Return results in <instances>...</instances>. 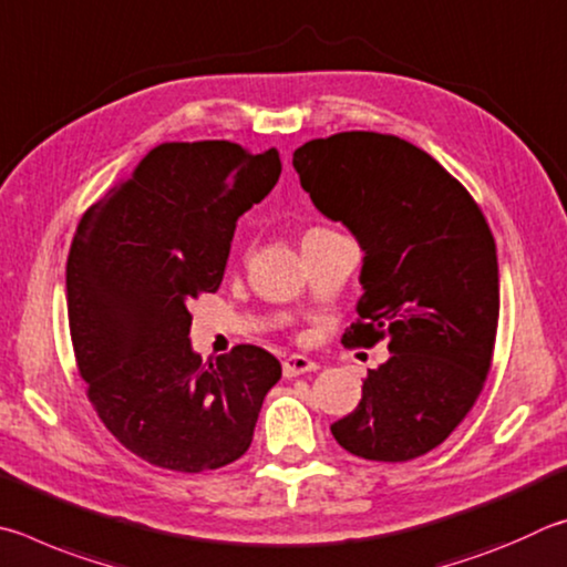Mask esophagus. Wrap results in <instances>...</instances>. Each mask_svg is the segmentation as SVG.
Here are the masks:
<instances>
[{
    "label": "esophagus",
    "instance_id": "obj_1",
    "mask_svg": "<svg viewBox=\"0 0 567 567\" xmlns=\"http://www.w3.org/2000/svg\"><path fill=\"white\" fill-rule=\"evenodd\" d=\"M319 369L316 361H311L309 355H289V359L284 361V375L286 379H293V375H301V373H311Z\"/></svg>",
    "mask_w": 567,
    "mask_h": 567
}]
</instances>
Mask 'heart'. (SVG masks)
I'll list each match as a JSON object with an SVG mask.
<instances>
[{"mask_svg": "<svg viewBox=\"0 0 567 567\" xmlns=\"http://www.w3.org/2000/svg\"><path fill=\"white\" fill-rule=\"evenodd\" d=\"M311 231H316V228H311Z\"/></svg>", "mask_w": 567, "mask_h": 567, "instance_id": "b5f03b06", "label": "heart"}]
</instances>
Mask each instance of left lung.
<instances>
[{
	"label": "left lung",
	"mask_w": 567,
	"mask_h": 567,
	"mask_svg": "<svg viewBox=\"0 0 567 567\" xmlns=\"http://www.w3.org/2000/svg\"><path fill=\"white\" fill-rule=\"evenodd\" d=\"M303 192L363 248L361 319L346 346L389 339L355 411L331 425L341 449L403 463L433 451L473 409L498 331V254L478 204L423 148L341 132L293 152Z\"/></svg>",
	"instance_id": "1"
}]
</instances>
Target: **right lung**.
Instances as JSON below:
<instances>
[{
    "mask_svg": "<svg viewBox=\"0 0 567 567\" xmlns=\"http://www.w3.org/2000/svg\"><path fill=\"white\" fill-rule=\"evenodd\" d=\"M278 176L276 148L158 144L76 226L66 303L79 375L109 433L158 468L202 473L241 458L281 379L258 346L202 363L188 341V303L221 286L238 216Z\"/></svg>",
    "mask_w": 567,
    "mask_h": 567,
    "instance_id": "obj_1",
    "label": "right lung"
}]
</instances>
